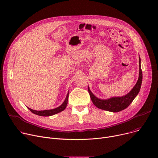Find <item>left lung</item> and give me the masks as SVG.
I'll list each match as a JSON object with an SVG mask.
<instances>
[{
  "label": "left lung",
  "instance_id": "1",
  "mask_svg": "<svg viewBox=\"0 0 158 158\" xmlns=\"http://www.w3.org/2000/svg\"><path fill=\"white\" fill-rule=\"evenodd\" d=\"M141 60L139 57V77L135 86L127 95L122 97H112L106 100H102L96 97L91 92L88 87V92L92 101L98 108L111 112H118L125 110L130 105L138 94L142 82V71L141 69Z\"/></svg>",
  "mask_w": 158,
  "mask_h": 158
}]
</instances>
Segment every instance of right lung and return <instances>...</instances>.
<instances>
[{"label":"right lung","instance_id":"right-lung-1","mask_svg":"<svg viewBox=\"0 0 158 158\" xmlns=\"http://www.w3.org/2000/svg\"><path fill=\"white\" fill-rule=\"evenodd\" d=\"M69 93L67 94V95L66 97L65 100L64 101L63 103L59 107H56L55 109L52 110H44V111H36V110H33L29 107H27V108L32 113L35 114L39 115V116H42V117H48V116H52L55 114H57L58 113H60L62 111H63L66 107V105L68 104V99H69Z\"/></svg>","mask_w":158,"mask_h":158}]
</instances>
